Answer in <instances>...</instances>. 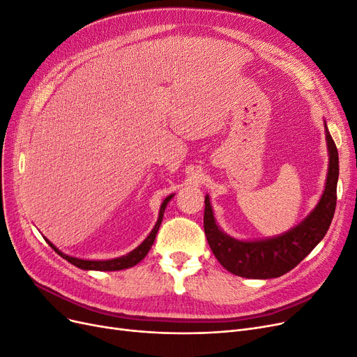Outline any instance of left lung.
<instances>
[{"instance_id": "1", "label": "left lung", "mask_w": 357, "mask_h": 357, "mask_svg": "<svg viewBox=\"0 0 357 357\" xmlns=\"http://www.w3.org/2000/svg\"><path fill=\"white\" fill-rule=\"evenodd\" d=\"M325 135L329 155L325 190L307 218L288 232L265 240H235L219 228L208 195H206L204 234L215 257L227 271L243 278H278L294 269L321 243L334 218L338 181V151L326 123Z\"/></svg>"}]
</instances>
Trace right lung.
<instances>
[{
	"label": "right lung",
	"instance_id": "1",
	"mask_svg": "<svg viewBox=\"0 0 357 357\" xmlns=\"http://www.w3.org/2000/svg\"><path fill=\"white\" fill-rule=\"evenodd\" d=\"M174 195L175 194H170L169 197H166L165 202L162 203L160 212H158V219H157L155 225H154L153 231L149 234L147 238H145L135 250H132L130 253H128V255H125L122 257H116V259H110V260H85V259H77V257H72V256H68V255L61 253L60 250L54 244H51L47 238H45V241L51 245V248H54V252L57 255H60L63 259H66L69 263H72V265H75L79 269H84V271H122V269L132 268V266H135L137 263H139L145 256H147V253L150 252V248H151V245H153V243L155 240L157 231H158V228H160V225H162L165 208H166L167 203L172 200V197H174Z\"/></svg>",
	"mask_w": 357,
	"mask_h": 357
}]
</instances>
